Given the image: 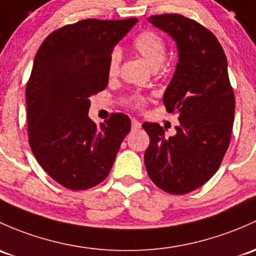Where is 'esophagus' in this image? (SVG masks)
I'll list each match as a JSON object with an SVG mask.
<instances>
[{"label":"esophagus","instance_id":"obj_1","mask_svg":"<svg viewBox=\"0 0 256 256\" xmlns=\"http://www.w3.org/2000/svg\"><path fill=\"white\" fill-rule=\"evenodd\" d=\"M131 125H132L134 130H138V128H141V122H140V121H137L136 119L131 120Z\"/></svg>","mask_w":256,"mask_h":256}]
</instances>
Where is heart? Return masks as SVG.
Returning a JSON list of instances; mask_svg holds the SVG:
<instances>
[{
  "instance_id": "1",
  "label": "heart",
  "mask_w": 256,
  "mask_h": 256,
  "mask_svg": "<svg viewBox=\"0 0 256 256\" xmlns=\"http://www.w3.org/2000/svg\"><path fill=\"white\" fill-rule=\"evenodd\" d=\"M134 50L148 64L150 68L157 70L164 62L166 54V44L160 34L154 32L146 30L136 36L132 42ZM121 61V52L119 49H114L108 58L106 72L109 77L116 76L119 72ZM132 103L136 108H142L146 103V99L142 96H135L132 98Z\"/></svg>"
}]
</instances>
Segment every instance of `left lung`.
Listing matches in <instances>:
<instances>
[{
	"label": "left lung",
	"instance_id": "left-lung-1",
	"mask_svg": "<svg viewBox=\"0 0 256 256\" xmlns=\"http://www.w3.org/2000/svg\"><path fill=\"white\" fill-rule=\"evenodd\" d=\"M148 22L176 42L179 58L163 103L179 115V125L166 137L160 124L144 122L150 136L144 164L160 189L182 195L202 186L220 168L234 121V93L224 51L208 29L180 14Z\"/></svg>",
	"mask_w": 256,
	"mask_h": 256
}]
</instances>
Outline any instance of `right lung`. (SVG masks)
Returning a JSON list of instances; mask_svg holds the SVG:
<instances>
[{"label":"right lung","instance_id":"1","mask_svg":"<svg viewBox=\"0 0 256 256\" xmlns=\"http://www.w3.org/2000/svg\"><path fill=\"white\" fill-rule=\"evenodd\" d=\"M137 23L83 20L52 32L34 58L26 90L28 138L38 163L71 190L109 176L130 118L115 112L100 126L88 116L90 96L108 86V58Z\"/></svg>","mask_w":256,"mask_h":256}]
</instances>
